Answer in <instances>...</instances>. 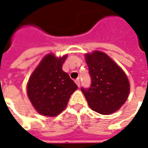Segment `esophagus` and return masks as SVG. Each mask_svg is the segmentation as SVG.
<instances>
[{
	"label": "esophagus",
	"mask_w": 148,
	"mask_h": 148,
	"mask_svg": "<svg viewBox=\"0 0 148 148\" xmlns=\"http://www.w3.org/2000/svg\"><path fill=\"white\" fill-rule=\"evenodd\" d=\"M75 82L79 88V87H80V80H79V79H76V80L75 81Z\"/></svg>",
	"instance_id": "esophagus-1"
}]
</instances>
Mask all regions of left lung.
Here are the masks:
<instances>
[{
    "mask_svg": "<svg viewBox=\"0 0 148 148\" xmlns=\"http://www.w3.org/2000/svg\"><path fill=\"white\" fill-rule=\"evenodd\" d=\"M91 84L81 88L92 110L110 114L120 109L130 93L127 75L106 54L99 51L85 55Z\"/></svg>",
    "mask_w": 148,
    "mask_h": 148,
    "instance_id": "left-lung-1",
    "label": "left lung"
}]
</instances>
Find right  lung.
I'll use <instances>...</instances> for the list:
<instances>
[{
	"instance_id": "1",
	"label": "right lung",
	"mask_w": 148,
	"mask_h": 148,
	"mask_svg": "<svg viewBox=\"0 0 148 148\" xmlns=\"http://www.w3.org/2000/svg\"><path fill=\"white\" fill-rule=\"evenodd\" d=\"M67 55L56 58L49 54L43 58L28 80L29 99L38 113L55 117L66 107L69 97L78 86L62 66Z\"/></svg>"
}]
</instances>
